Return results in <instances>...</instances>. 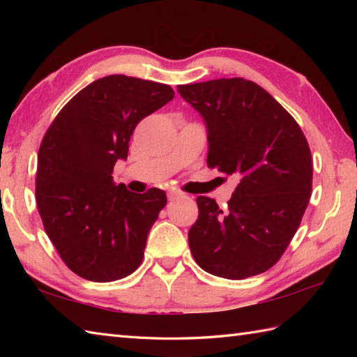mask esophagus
Wrapping results in <instances>:
<instances>
[{
    "mask_svg": "<svg viewBox=\"0 0 357 357\" xmlns=\"http://www.w3.org/2000/svg\"><path fill=\"white\" fill-rule=\"evenodd\" d=\"M179 196H183V193H181V192H170V193H169V199H170V201L178 199Z\"/></svg>",
    "mask_w": 357,
    "mask_h": 357,
    "instance_id": "esophagus-1",
    "label": "esophagus"
}]
</instances>
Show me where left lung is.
Returning a JSON list of instances; mask_svg holds the SVG:
<instances>
[{
	"instance_id": "left-lung-1",
	"label": "left lung",
	"mask_w": 357,
	"mask_h": 357,
	"mask_svg": "<svg viewBox=\"0 0 357 357\" xmlns=\"http://www.w3.org/2000/svg\"><path fill=\"white\" fill-rule=\"evenodd\" d=\"M207 126V165L236 174L225 210L198 196L188 231L196 264L210 275L245 279L284 255L305 213L313 184L312 151L299 124L267 90L244 78L178 86Z\"/></svg>"
}]
</instances>
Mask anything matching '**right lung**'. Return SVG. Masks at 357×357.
<instances>
[{
  "mask_svg": "<svg viewBox=\"0 0 357 357\" xmlns=\"http://www.w3.org/2000/svg\"><path fill=\"white\" fill-rule=\"evenodd\" d=\"M174 98L170 86L109 75L75 95L45 132L36 169V206L64 264L93 282L123 279L139 267L164 190L144 195L113 183L141 119Z\"/></svg>",
  "mask_w": 357,
  "mask_h": 357,
  "instance_id": "obj_1",
  "label": "right lung"
}]
</instances>
